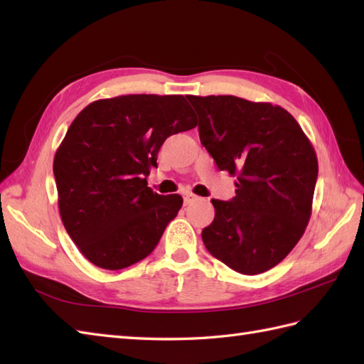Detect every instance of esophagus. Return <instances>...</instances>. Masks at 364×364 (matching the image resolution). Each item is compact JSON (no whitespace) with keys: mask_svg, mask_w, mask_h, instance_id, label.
I'll use <instances>...</instances> for the list:
<instances>
[{"mask_svg":"<svg viewBox=\"0 0 364 364\" xmlns=\"http://www.w3.org/2000/svg\"><path fill=\"white\" fill-rule=\"evenodd\" d=\"M196 199V196L193 195V193H190V191H187V193H183V204L187 205V204H190L191 201H195Z\"/></svg>","mask_w":364,"mask_h":364,"instance_id":"34e87169","label":"esophagus"}]
</instances>
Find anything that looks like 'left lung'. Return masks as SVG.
Returning a JSON list of instances; mask_svg holds the SVG:
<instances>
[{
	"label": "left lung",
	"instance_id": "8db88e82",
	"mask_svg": "<svg viewBox=\"0 0 364 364\" xmlns=\"http://www.w3.org/2000/svg\"><path fill=\"white\" fill-rule=\"evenodd\" d=\"M199 139L220 171L237 176L231 201L212 199L203 229L209 253L243 275L270 270L291 253L313 210L317 157L284 108L235 95H188Z\"/></svg>",
	"mask_w": 364,
	"mask_h": 364
}]
</instances>
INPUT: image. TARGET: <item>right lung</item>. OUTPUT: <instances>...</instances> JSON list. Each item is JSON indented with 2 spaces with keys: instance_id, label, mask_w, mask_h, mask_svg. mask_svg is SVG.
Here are the masks:
<instances>
[{
  "instance_id": "add662e5",
  "label": "right lung",
  "mask_w": 364,
  "mask_h": 364,
  "mask_svg": "<svg viewBox=\"0 0 364 364\" xmlns=\"http://www.w3.org/2000/svg\"><path fill=\"white\" fill-rule=\"evenodd\" d=\"M183 95L95 100L73 119L53 173L63 225L89 262L121 270L149 256L182 196H161L146 177L165 139L196 127Z\"/></svg>"
}]
</instances>
